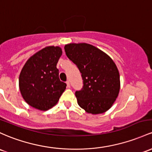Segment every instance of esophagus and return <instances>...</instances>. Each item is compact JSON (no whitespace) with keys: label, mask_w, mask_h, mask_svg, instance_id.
I'll return each mask as SVG.
<instances>
[{"label":"esophagus","mask_w":152,"mask_h":152,"mask_svg":"<svg viewBox=\"0 0 152 152\" xmlns=\"http://www.w3.org/2000/svg\"><path fill=\"white\" fill-rule=\"evenodd\" d=\"M66 84H67V87H68V88H70V87H71V85H70V82H69V81H66Z\"/></svg>","instance_id":"obj_1"}]
</instances>
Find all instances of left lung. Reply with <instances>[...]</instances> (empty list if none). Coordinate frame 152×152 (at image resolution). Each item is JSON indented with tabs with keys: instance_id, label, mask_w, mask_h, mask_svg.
I'll return each instance as SVG.
<instances>
[{
	"instance_id": "1",
	"label": "left lung",
	"mask_w": 152,
	"mask_h": 152,
	"mask_svg": "<svg viewBox=\"0 0 152 152\" xmlns=\"http://www.w3.org/2000/svg\"><path fill=\"white\" fill-rule=\"evenodd\" d=\"M64 49L84 80L82 89L75 94L79 105L90 114L105 113L113 106L121 89L115 63L104 52L87 43H70Z\"/></svg>"
}]
</instances>
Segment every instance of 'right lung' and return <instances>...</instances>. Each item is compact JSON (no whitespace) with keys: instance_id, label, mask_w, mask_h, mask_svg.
I'll list each match as a JSON object with an SVG mask.
<instances>
[{"instance_id":"add662e5","label":"right lung","mask_w":152,"mask_h":152,"mask_svg":"<svg viewBox=\"0 0 152 152\" xmlns=\"http://www.w3.org/2000/svg\"><path fill=\"white\" fill-rule=\"evenodd\" d=\"M63 52L58 46H47L27 60L19 75L21 96L29 105L48 110L56 105L66 84L60 81L56 67Z\"/></svg>"}]
</instances>
